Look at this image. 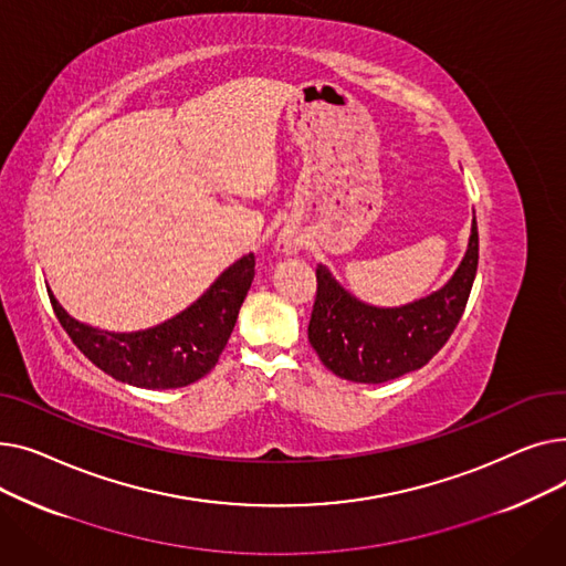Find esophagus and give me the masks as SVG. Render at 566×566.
<instances>
[{"mask_svg": "<svg viewBox=\"0 0 566 566\" xmlns=\"http://www.w3.org/2000/svg\"><path fill=\"white\" fill-rule=\"evenodd\" d=\"M277 252L280 254H286V256H291V254H295L301 250V245H298V241H295V238L291 235V233H280V238H277Z\"/></svg>", "mask_w": 566, "mask_h": 566, "instance_id": "esophagus-1", "label": "esophagus"}]
</instances>
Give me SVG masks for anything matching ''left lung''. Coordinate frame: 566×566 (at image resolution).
<instances>
[{
  "instance_id": "8db88e82",
  "label": "left lung",
  "mask_w": 566,
  "mask_h": 566,
  "mask_svg": "<svg viewBox=\"0 0 566 566\" xmlns=\"http://www.w3.org/2000/svg\"><path fill=\"white\" fill-rule=\"evenodd\" d=\"M480 235L472 218L468 250L448 280L427 298L401 307H374L348 293L318 263L310 344L335 376L385 382L424 367L454 333L478 275Z\"/></svg>"
}]
</instances>
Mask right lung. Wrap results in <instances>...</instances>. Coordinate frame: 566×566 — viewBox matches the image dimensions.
Segmentation results:
<instances>
[{
  "mask_svg": "<svg viewBox=\"0 0 566 566\" xmlns=\"http://www.w3.org/2000/svg\"><path fill=\"white\" fill-rule=\"evenodd\" d=\"M254 280L245 254L181 314L137 333H109L73 318L48 289L52 310L73 344L112 378L144 390H174L203 378L224 350Z\"/></svg>",
  "mask_w": 566,
  "mask_h": 566,
  "instance_id": "1",
  "label": "right lung"
}]
</instances>
